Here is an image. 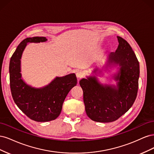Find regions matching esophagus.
<instances>
[{"label":"esophagus","instance_id":"esophagus-1","mask_svg":"<svg viewBox=\"0 0 154 154\" xmlns=\"http://www.w3.org/2000/svg\"><path fill=\"white\" fill-rule=\"evenodd\" d=\"M76 77L80 79V78H82L83 76V75H84V74H83V72L82 71H78L76 72Z\"/></svg>","mask_w":154,"mask_h":154}]
</instances>
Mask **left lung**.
<instances>
[{
	"mask_svg": "<svg viewBox=\"0 0 154 154\" xmlns=\"http://www.w3.org/2000/svg\"><path fill=\"white\" fill-rule=\"evenodd\" d=\"M119 42L115 53H110L107 67H117L118 71L112 76L116 85L102 84L97 73L102 72L98 67L92 76L83 78L80 85L83 91V102L88 117L100 123L117 120L131 108L136 100L139 77V63L132 48L122 37L117 36ZM98 72L97 73V72Z\"/></svg>",
	"mask_w": 154,
	"mask_h": 154,
	"instance_id": "left-lung-1",
	"label": "left lung"
}]
</instances>
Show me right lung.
I'll return each instance as SVG.
<instances>
[{
    "mask_svg": "<svg viewBox=\"0 0 154 154\" xmlns=\"http://www.w3.org/2000/svg\"><path fill=\"white\" fill-rule=\"evenodd\" d=\"M47 40L45 37L35 36L22 41L12 55L9 67L14 101L27 117L38 122L57 119L61 113L63 103L69 92L77 84L74 73L56 77L48 85L40 88L32 87L23 80L20 60L27 44Z\"/></svg>",
    "mask_w": 154,
    "mask_h": 154,
    "instance_id": "1",
    "label": "right lung"
}]
</instances>
